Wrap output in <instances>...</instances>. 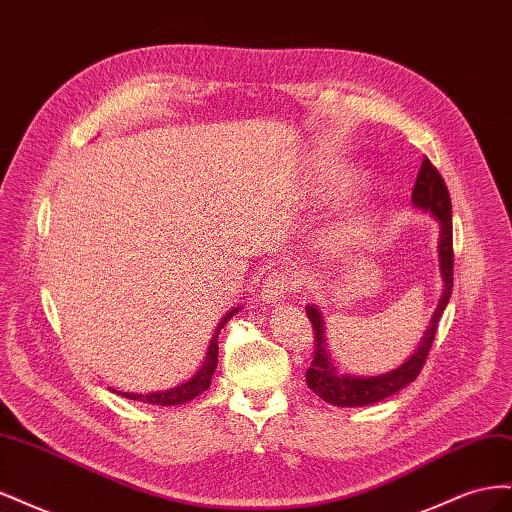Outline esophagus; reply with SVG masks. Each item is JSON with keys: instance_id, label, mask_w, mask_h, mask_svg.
Instances as JSON below:
<instances>
[{"instance_id": "esophagus-1", "label": "esophagus", "mask_w": 512, "mask_h": 512, "mask_svg": "<svg viewBox=\"0 0 512 512\" xmlns=\"http://www.w3.org/2000/svg\"><path fill=\"white\" fill-rule=\"evenodd\" d=\"M297 284V275H292L288 269H275L262 284L260 297L267 303H280L286 299V294L297 288Z\"/></svg>"}]
</instances>
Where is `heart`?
<instances>
[{"mask_svg": "<svg viewBox=\"0 0 512 512\" xmlns=\"http://www.w3.org/2000/svg\"><path fill=\"white\" fill-rule=\"evenodd\" d=\"M369 228V218H363V215H359V218H354L348 226L342 228V232L337 235V245H350L354 239H359L361 235H365Z\"/></svg>", "mask_w": 512, "mask_h": 512, "instance_id": "b5f03b06", "label": "heart"}]
</instances>
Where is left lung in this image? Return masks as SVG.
<instances>
[{
  "instance_id": "8db88e82",
  "label": "left lung",
  "mask_w": 512,
  "mask_h": 512,
  "mask_svg": "<svg viewBox=\"0 0 512 512\" xmlns=\"http://www.w3.org/2000/svg\"><path fill=\"white\" fill-rule=\"evenodd\" d=\"M412 203L416 209L431 213L440 224V239H438V265L442 277V297L438 301L436 312H433L429 327L421 339V344L414 350L408 361L399 367L386 371L378 376H354L342 374L333 365L329 354L327 335H324V320L318 305H307L305 314L314 327V361L309 365L305 380L320 399L327 401L337 408H363L378 404V401L399 393L404 386L416 380L425 365L433 337L438 331V322L442 312L448 305V299L453 294V220H451V196L440 173L427 158L418 170V177L412 190Z\"/></svg>"
}]
</instances>
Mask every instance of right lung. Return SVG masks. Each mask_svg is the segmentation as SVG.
Here are the masks:
<instances>
[{
    "mask_svg": "<svg viewBox=\"0 0 512 512\" xmlns=\"http://www.w3.org/2000/svg\"><path fill=\"white\" fill-rule=\"evenodd\" d=\"M239 309H243V305L230 307L228 312L224 314V318L220 320L218 327H215L213 337H211V342H209V348H207L205 361H203V365H200V369L196 371V374L190 380H185V382L173 386V389H166V391H151V393H121V391H115V393L123 395L126 399L143 401V404H151V406H181V404H188V401H192L194 397L203 395L211 386V376H213L215 367H218V335H220L224 324L232 316H235Z\"/></svg>",
    "mask_w": 512,
    "mask_h": 512,
    "instance_id": "add662e5",
    "label": "right lung"
}]
</instances>
